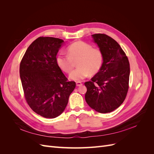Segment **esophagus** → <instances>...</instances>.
<instances>
[{
	"mask_svg": "<svg viewBox=\"0 0 154 154\" xmlns=\"http://www.w3.org/2000/svg\"><path fill=\"white\" fill-rule=\"evenodd\" d=\"M76 86H77V87H80V86H81V85H82V82H80V81L76 82Z\"/></svg>",
	"mask_w": 154,
	"mask_h": 154,
	"instance_id": "esophagus-1",
	"label": "esophagus"
}]
</instances>
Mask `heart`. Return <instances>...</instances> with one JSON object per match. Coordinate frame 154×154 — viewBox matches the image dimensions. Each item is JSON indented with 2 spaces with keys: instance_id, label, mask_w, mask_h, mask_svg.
Wrapping results in <instances>:
<instances>
[{
  "instance_id": "1",
  "label": "heart",
  "mask_w": 154,
  "mask_h": 154,
  "mask_svg": "<svg viewBox=\"0 0 154 154\" xmlns=\"http://www.w3.org/2000/svg\"><path fill=\"white\" fill-rule=\"evenodd\" d=\"M68 53H60L57 58L60 68L64 72L70 73L77 61V67L70 74L73 80H81L88 74H95L98 72L103 63V54L99 48L84 42L79 41L70 45Z\"/></svg>"
}]
</instances>
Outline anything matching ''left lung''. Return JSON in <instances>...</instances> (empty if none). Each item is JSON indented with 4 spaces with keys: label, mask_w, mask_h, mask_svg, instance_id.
Here are the masks:
<instances>
[{
    "label": "left lung",
    "mask_w": 154,
    "mask_h": 154,
    "mask_svg": "<svg viewBox=\"0 0 154 154\" xmlns=\"http://www.w3.org/2000/svg\"><path fill=\"white\" fill-rule=\"evenodd\" d=\"M103 54V65L91 81L86 82L85 101L100 113L118 109L126 98L129 88L130 63L119 44L105 34L92 35Z\"/></svg>",
    "instance_id": "1"
}]
</instances>
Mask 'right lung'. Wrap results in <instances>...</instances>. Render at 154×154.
Masks as SVG:
<instances>
[{
	"mask_svg": "<svg viewBox=\"0 0 154 154\" xmlns=\"http://www.w3.org/2000/svg\"><path fill=\"white\" fill-rule=\"evenodd\" d=\"M63 40L40 36L29 46L20 64L25 99L35 112L45 118L61 114L76 87L69 82L57 62Z\"/></svg>",
	"mask_w": 154,
	"mask_h": 154,
	"instance_id": "add662e5",
	"label": "right lung"
}]
</instances>
